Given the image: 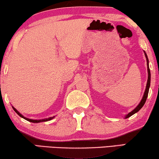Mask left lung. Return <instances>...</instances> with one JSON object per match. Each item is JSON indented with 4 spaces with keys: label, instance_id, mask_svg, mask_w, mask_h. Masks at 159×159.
Segmentation results:
<instances>
[{
    "label": "left lung",
    "instance_id": "obj_1",
    "mask_svg": "<svg viewBox=\"0 0 159 159\" xmlns=\"http://www.w3.org/2000/svg\"><path fill=\"white\" fill-rule=\"evenodd\" d=\"M145 57L147 58V64H148V82H147V84H146V88H145V91L144 93V95H143V99L142 101H140V103H139V105L137 106V107L134 108L133 111H132L131 112L129 113L127 116H125V118H129L132 116V115H133L137 113L138 111H139L141 109V108L143 107V106H144V104L145 103V101H146V99H147V97H148V91H149V88H150V84H151V71H150V69H149V66H148V56L146 55V53H145Z\"/></svg>",
    "mask_w": 159,
    "mask_h": 159
}]
</instances>
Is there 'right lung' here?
Returning <instances> with one entry per match:
<instances>
[{
	"label": "right lung",
	"mask_w": 159,
	"mask_h": 159,
	"mask_svg": "<svg viewBox=\"0 0 159 159\" xmlns=\"http://www.w3.org/2000/svg\"><path fill=\"white\" fill-rule=\"evenodd\" d=\"M13 109L14 110V111L17 114L19 115V116H21V117H22L23 119H25V120H27V121H30V122H33V123H38V122H41V121H49V120H51V119H52L53 118V117H50V118H48V119H42V120H33V119H27V118H26V117H25V116H23L22 115H21L20 113H19L18 111H17L16 108H14L13 107Z\"/></svg>",
	"instance_id": "right-lung-1"
}]
</instances>
